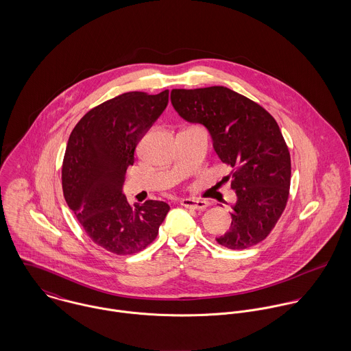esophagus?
Wrapping results in <instances>:
<instances>
[{
    "mask_svg": "<svg viewBox=\"0 0 351 351\" xmlns=\"http://www.w3.org/2000/svg\"><path fill=\"white\" fill-rule=\"evenodd\" d=\"M181 205L189 209H197V210H202L208 206V202L204 200H195V199H184L181 201Z\"/></svg>",
    "mask_w": 351,
    "mask_h": 351,
    "instance_id": "34e87169",
    "label": "esophagus"
}]
</instances>
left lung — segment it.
Listing matches in <instances>:
<instances>
[{"instance_id":"obj_1","label":"left lung","mask_w":351,"mask_h":351,"mask_svg":"<svg viewBox=\"0 0 351 351\" xmlns=\"http://www.w3.org/2000/svg\"><path fill=\"white\" fill-rule=\"evenodd\" d=\"M178 114L209 131L219 158L232 170L230 230L216 242L245 250L262 242L281 217L291 188V154L274 117L259 104L224 86L173 89Z\"/></svg>"}]
</instances>
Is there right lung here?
<instances>
[{"label":"right lung","instance_id":"1","mask_svg":"<svg viewBox=\"0 0 351 351\" xmlns=\"http://www.w3.org/2000/svg\"><path fill=\"white\" fill-rule=\"evenodd\" d=\"M167 102L169 90L123 93L90 109L70 134L62 163L63 196L86 235L109 252L145 250L170 209L163 201L131 205L121 193L139 141Z\"/></svg>","mask_w":351,"mask_h":351}]
</instances>
